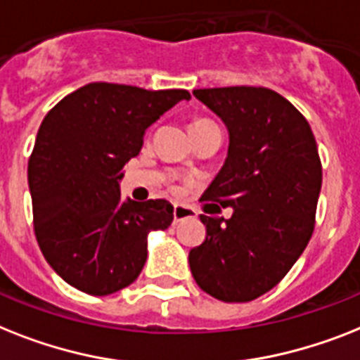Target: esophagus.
Wrapping results in <instances>:
<instances>
[{"instance_id": "obj_1", "label": "esophagus", "mask_w": 360, "mask_h": 360, "mask_svg": "<svg viewBox=\"0 0 360 360\" xmlns=\"http://www.w3.org/2000/svg\"><path fill=\"white\" fill-rule=\"evenodd\" d=\"M186 218H195V210L186 205H174V221H183Z\"/></svg>"}]
</instances>
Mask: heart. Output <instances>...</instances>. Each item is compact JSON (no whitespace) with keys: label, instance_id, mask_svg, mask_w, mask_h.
Wrapping results in <instances>:
<instances>
[{"label":"heart","instance_id":"b5f03b06","mask_svg":"<svg viewBox=\"0 0 360 360\" xmlns=\"http://www.w3.org/2000/svg\"><path fill=\"white\" fill-rule=\"evenodd\" d=\"M203 125H210L209 120H195L194 124L190 125V131H192V129H198V127H203Z\"/></svg>","mask_w":360,"mask_h":360}]
</instances>
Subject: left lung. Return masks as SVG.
Wrapping results in <instances>:
<instances>
[{"label": "left lung", "mask_w": 360, "mask_h": 360, "mask_svg": "<svg viewBox=\"0 0 360 360\" xmlns=\"http://www.w3.org/2000/svg\"><path fill=\"white\" fill-rule=\"evenodd\" d=\"M192 94L226 124V162L201 200L231 218L201 214L205 240L188 264L201 290L244 303L271 290L311 240L322 165L311 125L270 89L226 86Z\"/></svg>", "instance_id": "left-lung-1"}]
</instances>
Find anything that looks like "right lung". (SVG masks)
<instances>
[{"label": "right lung", "mask_w": 360, "mask_h": 360, "mask_svg": "<svg viewBox=\"0 0 360 360\" xmlns=\"http://www.w3.org/2000/svg\"><path fill=\"white\" fill-rule=\"evenodd\" d=\"M186 99V90L90 83L44 118L27 166L34 235L49 266L68 285L109 296L140 276L148 236L174 220L166 200H124V166L148 127Z\"/></svg>", "instance_id": "1"}]
</instances>
